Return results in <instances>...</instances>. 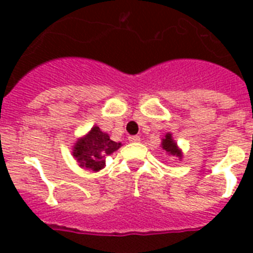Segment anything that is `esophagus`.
<instances>
[{
	"label": "esophagus",
	"mask_w": 253,
	"mask_h": 253,
	"mask_svg": "<svg viewBox=\"0 0 253 253\" xmlns=\"http://www.w3.org/2000/svg\"><path fill=\"white\" fill-rule=\"evenodd\" d=\"M128 140L131 143H139L140 142V136H138V135H131V136H128Z\"/></svg>",
	"instance_id": "obj_1"
}]
</instances>
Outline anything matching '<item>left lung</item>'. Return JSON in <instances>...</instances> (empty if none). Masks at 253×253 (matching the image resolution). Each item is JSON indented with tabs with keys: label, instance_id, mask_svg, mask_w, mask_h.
I'll list each match as a JSON object with an SVG mask.
<instances>
[{
	"label": "left lung",
	"instance_id": "obj_1",
	"mask_svg": "<svg viewBox=\"0 0 253 253\" xmlns=\"http://www.w3.org/2000/svg\"><path fill=\"white\" fill-rule=\"evenodd\" d=\"M162 147L163 150L166 151L167 154L170 155V156H174V158H178L181 159L182 158V152L181 150L177 147V143L173 140L172 138V134H167L166 138L162 140Z\"/></svg>",
	"mask_w": 253,
	"mask_h": 253
}]
</instances>
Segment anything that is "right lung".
I'll return each instance as SVG.
<instances>
[{"instance_id":"right-lung-1","label":"right lung","mask_w":253,"mask_h":253,"mask_svg":"<svg viewBox=\"0 0 253 253\" xmlns=\"http://www.w3.org/2000/svg\"><path fill=\"white\" fill-rule=\"evenodd\" d=\"M121 143L111 140L106 132L94 126L86 135L80 138L73 146V156L80 163V167L98 172L105 168V158L118 150Z\"/></svg>"}]
</instances>
